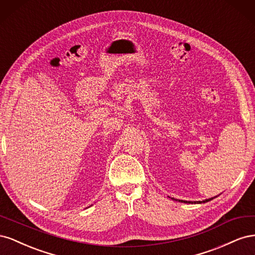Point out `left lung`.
I'll list each match as a JSON object with an SVG mask.
<instances>
[{
	"mask_svg": "<svg viewBox=\"0 0 255 255\" xmlns=\"http://www.w3.org/2000/svg\"><path fill=\"white\" fill-rule=\"evenodd\" d=\"M216 197H213V198H210V199H206V200H203V201H195V202H191V201H184V200H176V201L179 202H184V203H205V202H208L211 201V200L215 199Z\"/></svg>",
	"mask_w": 255,
	"mask_h": 255,
	"instance_id": "8db88e82",
	"label": "left lung"
}]
</instances>
